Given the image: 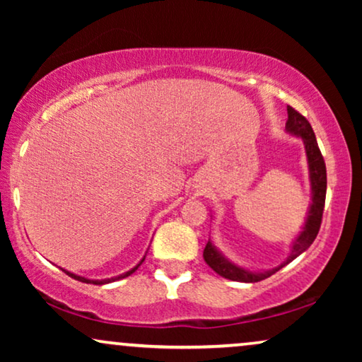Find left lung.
I'll return each instance as SVG.
<instances>
[{
    "instance_id": "left-lung-1",
    "label": "left lung",
    "mask_w": 362,
    "mask_h": 362,
    "mask_svg": "<svg viewBox=\"0 0 362 362\" xmlns=\"http://www.w3.org/2000/svg\"><path fill=\"white\" fill-rule=\"evenodd\" d=\"M288 112V120H286L285 130L288 135L300 138L303 141L306 161H308V177H310V187H311V202L308 206V212H306L305 224L301 227L300 234L295 237V240L290 245V254L286 259L281 262L280 265L274 267L270 270H250L245 267H240L234 264V262L227 259L222 252L217 249L214 242L211 239L207 240L204 249V260L206 264L216 272L217 275L224 276L227 280L232 281H242V284H255V281L269 279L275 272L284 269L290 262H293L296 257L308 250V247L313 244V240L318 235L320 226H321V216H323L325 209V197H326V165L321 151L318 148V141H316L315 132L308 120L298 112L293 110L291 107H286Z\"/></svg>"
}]
</instances>
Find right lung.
Here are the masks:
<instances>
[{
  "label": "right lung",
  "instance_id": "add662e5",
  "mask_svg": "<svg viewBox=\"0 0 362 362\" xmlns=\"http://www.w3.org/2000/svg\"><path fill=\"white\" fill-rule=\"evenodd\" d=\"M145 257H146V254L143 255V259L138 262V264L133 267V269H130L128 272H125V274H122V275H118V276H112V279H103V280H92V279H86V276H81V275H76V274H72V272H69V270H64L62 269V272H66V274L69 275V276H72L74 280H78V281H83V284H92V285H107V284H112V281H117V280H122V279H125V276H128V275H132L133 272H135L138 267H140L141 264H143V260H145Z\"/></svg>",
  "mask_w": 362,
  "mask_h": 362
}]
</instances>
